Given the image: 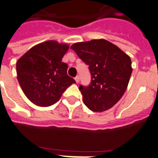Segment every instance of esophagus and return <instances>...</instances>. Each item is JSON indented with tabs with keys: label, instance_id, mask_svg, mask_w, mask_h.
I'll return each mask as SVG.
<instances>
[{
	"label": "esophagus",
	"instance_id": "obj_1",
	"mask_svg": "<svg viewBox=\"0 0 158 158\" xmlns=\"http://www.w3.org/2000/svg\"><path fill=\"white\" fill-rule=\"evenodd\" d=\"M74 79H75V81H76L77 83H78V82L80 81V77H79V76H77L76 77L74 78Z\"/></svg>",
	"mask_w": 158,
	"mask_h": 158
}]
</instances>
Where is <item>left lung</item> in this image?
Instances as JSON below:
<instances>
[{
	"label": "left lung",
	"mask_w": 158,
	"mask_h": 158,
	"mask_svg": "<svg viewBox=\"0 0 158 158\" xmlns=\"http://www.w3.org/2000/svg\"><path fill=\"white\" fill-rule=\"evenodd\" d=\"M89 65L91 81L79 89L85 105L92 111L109 110L119 101L128 85L132 69L130 57L105 40L77 43L71 46Z\"/></svg>",
	"instance_id": "left-lung-1"
}]
</instances>
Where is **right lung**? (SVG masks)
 Returning a JSON list of instances; mask_svg holds the SVG:
<instances>
[{"instance_id": "obj_1", "label": "right lung", "mask_w": 158, "mask_h": 158, "mask_svg": "<svg viewBox=\"0 0 158 158\" xmlns=\"http://www.w3.org/2000/svg\"><path fill=\"white\" fill-rule=\"evenodd\" d=\"M67 44L44 42L31 48L17 62V75L27 98L40 106H49L76 83L67 74L68 64L62 62Z\"/></svg>"}]
</instances>
